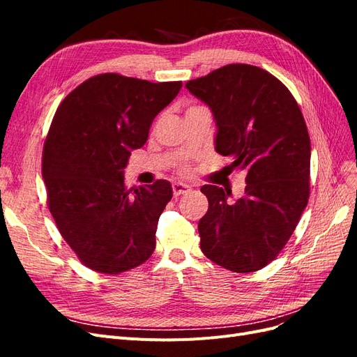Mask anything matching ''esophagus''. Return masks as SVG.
I'll list each match as a JSON object with an SVG mask.
<instances>
[{
  "instance_id": "34e87169",
  "label": "esophagus",
  "mask_w": 357,
  "mask_h": 357,
  "mask_svg": "<svg viewBox=\"0 0 357 357\" xmlns=\"http://www.w3.org/2000/svg\"><path fill=\"white\" fill-rule=\"evenodd\" d=\"M189 190H190V186L185 185V183H174V185H172V193H174L176 198L183 195V193L189 192Z\"/></svg>"
}]
</instances>
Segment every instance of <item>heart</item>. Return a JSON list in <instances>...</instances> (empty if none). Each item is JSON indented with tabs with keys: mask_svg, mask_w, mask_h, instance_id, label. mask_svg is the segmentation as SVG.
Here are the masks:
<instances>
[{
	"mask_svg": "<svg viewBox=\"0 0 357 357\" xmlns=\"http://www.w3.org/2000/svg\"><path fill=\"white\" fill-rule=\"evenodd\" d=\"M195 109H199V107H190V109H188V112H190V110H195ZM181 171H183V172H189V169H188V168H183Z\"/></svg>",
	"mask_w": 357,
	"mask_h": 357,
	"instance_id": "heart-1",
	"label": "heart"
}]
</instances>
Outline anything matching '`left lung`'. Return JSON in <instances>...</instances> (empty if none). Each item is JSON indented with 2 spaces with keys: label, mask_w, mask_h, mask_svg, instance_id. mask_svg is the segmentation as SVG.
Instances as JSON below:
<instances>
[{
  "label": "left lung",
  "mask_w": 357,
  "mask_h": 357,
  "mask_svg": "<svg viewBox=\"0 0 357 357\" xmlns=\"http://www.w3.org/2000/svg\"><path fill=\"white\" fill-rule=\"evenodd\" d=\"M186 88L214 116L215 152L247 172L245 195L204 185L208 211L198 223L201 250L234 273L273 262L294 234L310 198L311 146L294 95L268 71L229 63Z\"/></svg>",
  "instance_id": "8db88e82"
}]
</instances>
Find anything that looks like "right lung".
Segmentation results:
<instances>
[{
  "label": "right lung",
  "instance_id": "1",
  "mask_svg": "<svg viewBox=\"0 0 357 357\" xmlns=\"http://www.w3.org/2000/svg\"><path fill=\"white\" fill-rule=\"evenodd\" d=\"M180 88L181 82L98 74L70 92L53 116L41 164L49 210L62 238L96 273L129 271L155 250L171 185L156 180L128 189L123 169Z\"/></svg>",
  "mask_w": 357,
  "mask_h": 357
}]
</instances>
